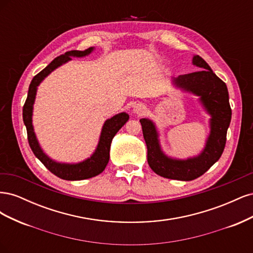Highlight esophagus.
<instances>
[{
	"mask_svg": "<svg viewBox=\"0 0 253 253\" xmlns=\"http://www.w3.org/2000/svg\"><path fill=\"white\" fill-rule=\"evenodd\" d=\"M144 110H145V108L143 105H141V104H137L136 106H135V112L136 113H143L144 112Z\"/></svg>",
	"mask_w": 253,
	"mask_h": 253,
	"instance_id": "obj_1",
	"label": "esophagus"
}]
</instances>
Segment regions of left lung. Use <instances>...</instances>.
<instances>
[{"label": "left lung", "instance_id": "1", "mask_svg": "<svg viewBox=\"0 0 253 253\" xmlns=\"http://www.w3.org/2000/svg\"><path fill=\"white\" fill-rule=\"evenodd\" d=\"M193 63L202 70L180 75L175 79V83L201 96V100L212 116L211 134L202 154L188 160L168 158L159 148L154 125L148 119H140L143 138L148 148L149 166L165 178L189 181L200 177L217 162L225 149L227 129L232 114L227 85L202 57L194 56Z\"/></svg>", "mask_w": 253, "mask_h": 253}]
</instances>
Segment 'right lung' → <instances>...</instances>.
<instances>
[{"mask_svg": "<svg viewBox=\"0 0 253 253\" xmlns=\"http://www.w3.org/2000/svg\"><path fill=\"white\" fill-rule=\"evenodd\" d=\"M93 50L89 47L84 50H71L66 51L64 55H61L53 59L51 62L42 70L39 74H37L33 78L32 82L29 84L28 94L26 101L23 105V121H24L26 131H27V139L29 147L34 152V154L38 159L47 168V169L61 179L65 180H81L94 177V176L100 174L104 169L110 159V148L111 142L114 136L122 127L126 122L128 120V115L126 113H120L116 116L112 117L111 119L106 120L102 128V133L100 136V141H99L98 148L94 155L90 158L86 159L85 162L77 164V165H62L52 162L46 155L44 154L39 147L36 139V135L34 133V128L32 125V113H33V104L35 101L37 86L39 85L40 82L46 77V76L52 72L55 68L71 60L72 57H83L86 56Z\"/></svg>", "mask_w": 253, "mask_h": 253, "instance_id": "right-lung-1", "label": "right lung"}]
</instances>
